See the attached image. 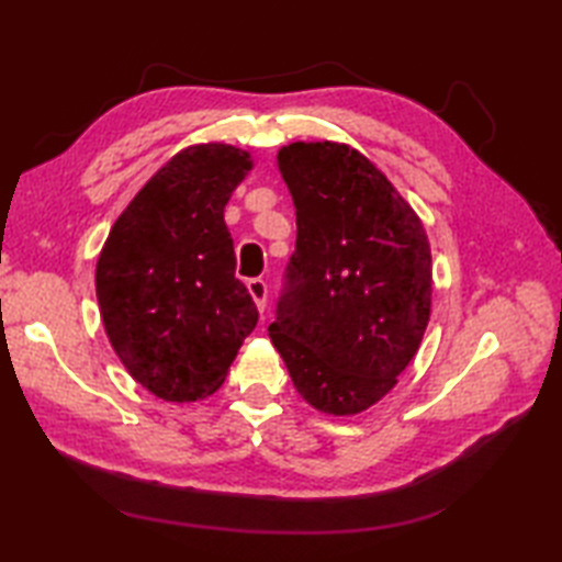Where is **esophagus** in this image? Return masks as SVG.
Instances as JSON below:
<instances>
[{
	"label": "esophagus",
	"mask_w": 562,
	"mask_h": 562,
	"mask_svg": "<svg viewBox=\"0 0 562 562\" xmlns=\"http://www.w3.org/2000/svg\"><path fill=\"white\" fill-rule=\"evenodd\" d=\"M246 288H248L250 296H254L258 312H266V304H268V282L262 280V278H250V280L246 282Z\"/></svg>",
	"instance_id": "1"
}]
</instances>
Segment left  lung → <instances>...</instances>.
Instances as JSON below:
<instances>
[{
	"label": "left lung",
	"instance_id": "obj_1",
	"mask_svg": "<svg viewBox=\"0 0 562 562\" xmlns=\"http://www.w3.org/2000/svg\"><path fill=\"white\" fill-rule=\"evenodd\" d=\"M296 244L270 340L300 396L352 415L396 384L420 348L432 258L420 220L376 166L336 142L278 154Z\"/></svg>",
	"mask_w": 562,
	"mask_h": 562
}]
</instances>
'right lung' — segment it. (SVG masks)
Returning <instances> with one entry per match:
<instances>
[{
	"instance_id": "1",
	"label": "right lung",
	"mask_w": 562,
	"mask_h": 562,
	"mask_svg": "<svg viewBox=\"0 0 562 562\" xmlns=\"http://www.w3.org/2000/svg\"><path fill=\"white\" fill-rule=\"evenodd\" d=\"M248 169V154L226 145L176 154L117 217L99 256L97 296L113 350L164 401L217 391L258 324L224 224Z\"/></svg>"
}]
</instances>
